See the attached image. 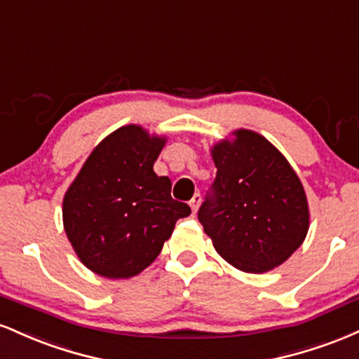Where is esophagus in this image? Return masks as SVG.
<instances>
[{
  "label": "esophagus",
  "instance_id": "esophagus-1",
  "mask_svg": "<svg viewBox=\"0 0 359 359\" xmlns=\"http://www.w3.org/2000/svg\"><path fill=\"white\" fill-rule=\"evenodd\" d=\"M200 201H201V196H200V193H195V196H193L191 200H189V206H191L193 213H196L198 206H200Z\"/></svg>",
  "mask_w": 359,
  "mask_h": 359
}]
</instances>
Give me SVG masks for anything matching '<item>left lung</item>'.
<instances>
[{
    "label": "left lung",
    "mask_w": 359,
    "mask_h": 359,
    "mask_svg": "<svg viewBox=\"0 0 359 359\" xmlns=\"http://www.w3.org/2000/svg\"><path fill=\"white\" fill-rule=\"evenodd\" d=\"M210 151L217 178L198 220L215 250L247 273L279 267L309 230V205L297 172L269 139L250 129H235Z\"/></svg>",
    "instance_id": "obj_1"
}]
</instances>
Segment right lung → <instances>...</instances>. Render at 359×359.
I'll use <instances>...</instances> for the list:
<instances>
[{"label": "right lung", "mask_w": 359, "mask_h": 359, "mask_svg": "<svg viewBox=\"0 0 359 359\" xmlns=\"http://www.w3.org/2000/svg\"><path fill=\"white\" fill-rule=\"evenodd\" d=\"M166 136L128 124L94 147L63 196L67 238L88 271L105 279L137 276L161 254L191 208L171 198L154 161Z\"/></svg>", "instance_id": "right-lung-1"}]
</instances>
